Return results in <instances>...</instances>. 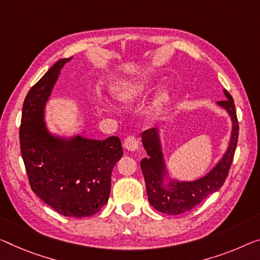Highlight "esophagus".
Segmentation results:
<instances>
[{
    "instance_id": "1",
    "label": "esophagus",
    "mask_w": 260,
    "mask_h": 260,
    "mask_svg": "<svg viewBox=\"0 0 260 260\" xmlns=\"http://www.w3.org/2000/svg\"><path fill=\"white\" fill-rule=\"evenodd\" d=\"M123 145L126 150L129 151H135L138 149V139L135 137V136H127V137L124 139V143Z\"/></svg>"
}]
</instances>
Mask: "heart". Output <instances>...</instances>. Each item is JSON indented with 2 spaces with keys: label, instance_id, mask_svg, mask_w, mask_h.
<instances>
[{
  "label": "heart",
  "instance_id": "heart-1",
  "mask_svg": "<svg viewBox=\"0 0 260 260\" xmlns=\"http://www.w3.org/2000/svg\"><path fill=\"white\" fill-rule=\"evenodd\" d=\"M146 87H147V82L144 81V80H142V81L131 82L129 85H126L125 88L123 89V96L125 99H133L141 93H143V91L146 89Z\"/></svg>",
  "mask_w": 260,
  "mask_h": 260
}]
</instances>
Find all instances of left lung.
<instances>
[{
    "label": "left lung",
    "instance_id": "left-lung-1",
    "mask_svg": "<svg viewBox=\"0 0 260 260\" xmlns=\"http://www.w3.org/2000/svg\"><path fill=\"white\" fill-rule=\"evenodd\" d=\"M224 91L226 100L218 101L217 105L228 111L233 121V134H231L230 144L222 160L211 170L206 177L199 180L189 182H170L164 185V174H165V164H164L162 152L159 135L157 129L145 130L142 134V143L149 157L141 161V169L145 179L147 198L154 209L164 214L180 215L186 213L200 202H202L210 194L217 191L224 183L229 174L231 164L234 160L238 141V119L236 109H235L234 99Z\"/></svg>",
    "mask_w": 260,
    "mask_h": 260
}]
</instances>
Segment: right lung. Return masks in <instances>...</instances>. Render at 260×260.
Returning <instances> with one entry per match:
<instances>
[{
	"label": "right lung",
	"mask_w": 260,
	"mask_h": 260,
	"mask_svg": "<svg viewBox=\"0 0 260 260\" xmlns=\"http://www.w3.org/2000/svg\"><path fill=\"white\" fill-rule=\"evenodd\" d=\"M70 60L60 59L31 87L23 103L19 144L34 193L63 216L87 217L108 202L111 172L123 150L116 136L105 141L80 136L63 139L47 131L44 107Z\"/></svg>",
	"instance_id": "obj_1"
}]
</instances>
